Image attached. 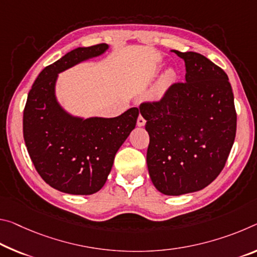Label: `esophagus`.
Wrapping results in <instances>:
<instances>
[{
	"mask_svg": "<svg viewBox=\"0 0 257 257\" xmlns=\"http://www.w3.org/2000/svg\"><path fill=\"white\" fill-rule=\"evenodd\" d=\"M145 122H146V120L144 119L143 116H142V115L138 116V119H137V125H140V127H143V125L145 124Z\"/></svg>",
	"mask_w": 257,
	"mask_h": 257,
	"instance_id": "1",
	"label": "esophagus"
}]
</instances>
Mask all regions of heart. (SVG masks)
<instances>
[{
    "label": "heart",
    "instance_id": "heart-1",
    "mask_svg": "<svg viewBox=\"0 0 257 257\" xmlns=\"http://www.w3.org/2000/svg\"><path fill=\"white\" fill-rule=\"evenodd\" d=\"M174 80H175V73L172 70L165 72V74L161 76V79L158 81L157 85L154 87V90H153L154 97H161L164 95V93L167 91V89L173 84Z\"/></svg>",
    "mask_w": 257,
    "mask_h": 257
}]
</instances>
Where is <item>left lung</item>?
I'll use <instances>...</instances> for the list:
<instances>
[{
    "instance_id": "obj_1",
    "label": "left lung",
    "mask_w": 257,
    "mask_h": 257,
    "mask_svg": "<svg viewBox=\"0 0 257 257\" xmlns=\"http://www.w3.org/2000/svg\"><path fill=\"white\" fill-rule=\"evenodd\" d=\"M185 63V81L158 101L140 106L150 144L151 181L166 195L195 192L225 166L237 130L233 92L226 73L205 56L173 50Z\"/></svg>"
}]
</instances>
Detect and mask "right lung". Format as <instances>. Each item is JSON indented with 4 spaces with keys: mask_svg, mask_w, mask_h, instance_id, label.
<instances>
[{
    "mask_svg": "<svg viewBox=\"0 0 257 257\" xmlns=\"http://www.w3.org/2000/svg\"><path fill=\"white\" fill-rule=\"evenodd\" d=\"M106 43L76 48L40 73L24 108V140L36 172L60 192L88 195L104 186L114 157L135 128L137 107L116 117H82L58 104L55 85L58 73L104 54Z\"/></svg>",
    "mask_w": 257,
    "mask_h": 257,
    "instance_id": "obj_1",
    "label": "right lung"
}]
</instances>
